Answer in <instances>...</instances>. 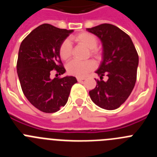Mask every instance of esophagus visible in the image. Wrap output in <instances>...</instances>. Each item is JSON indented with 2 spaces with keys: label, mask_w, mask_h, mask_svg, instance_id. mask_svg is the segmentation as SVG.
<instances>
[{
  "label": "esophagus",
  "mask_w": 157,
  "mask_h": 157,
  "mask_svg": "<svg viewBox=\"0 0 157 157\" xmlns=\"http://www.w3.org/2000/svg\"><path fill=\"white\" fill-rule=\"evenodd\" d=\"M78 82H82L83 80H85V78H81V77H77Z\"/></svg>",
  "instance_id": "esophagus-1"
}]
</instances>
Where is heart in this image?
Masks as SVG:
<instances>
[{
	"label": "heart",
	"instance_id": "b5f03b06",
	"mask_svg": "<svg viewBox=\"0 0 157 157\" xmlns=\"http://www.w3.org/2000/svg\"><path fill=\"white\" fill-rule=\"evenodd\" d=\"M71 40L76 41L78 43H81L85 45L86 48L90 49V53L92 56H98V51L95 48L98 46V38L90 33L83 32L77 35L74 36L71 38ZM59 56L63 60H67L71 56V45L69 40H64L59 45ZM95 63L92 60L82 62L78 60H71L69 62L66 66L67 71L71 75L77 76V77H84L89 72L95 68Z\"/></svg>",
	"mask_w": 157,
	"mask_h": 157
}]
</instances>
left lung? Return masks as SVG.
<instances>
[{"label": "left lung", "instance_id": "left-lung-1", "mask_svg": "<svg viewBox=\"0 0 157 157\" xmlns=\"http://www.w3.org/2000/svg\"><path fill=\"white\" fill-rule=\"evenodd\" d=\"M86 30L100 38L103 59L96 73L95 88L89 92L95 105L106 110L118 109L132 92L137 78L138 55L130 36L114 25L104 23ZM105 74L108 80L102 78Z\"/></svg>", "mask_w": 157, "mask_h": 157}]
</instances>
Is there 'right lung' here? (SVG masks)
<instances>
[{
  "label": "right lung",
  "instance_id": "obj_1",
  "mask_svg": "<svg viewBox=\"0 0 157 157\" xmlns=\"http://www.w3.org/2000/svg\"><path fill=\"white\" fill-rule=\"evenodd\" d=\"M73 31L45 23L32 30L19 47L17 73L22 90L31 105L45 113L64 106L72 86L77 82L73 76L50 78L53 69L59 75L66 71L59 48Z\"/></svg>",
  "mask_w": 157,
  "mask_h": 157
}]
</instances>
